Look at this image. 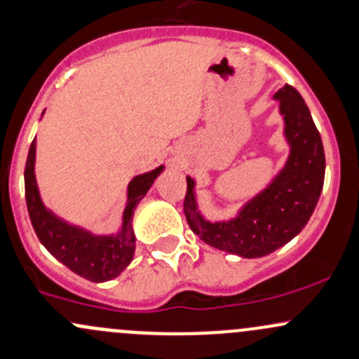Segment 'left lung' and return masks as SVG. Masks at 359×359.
Masks as SVG:
<instances>
[{
  "instance_id": "left-lung-1",
  "label": "left lung",
  "mask_w": 359,
  "mask_h": 359,
  "mask_svg": "<svg viewBox=\"0 0 359 359\" xmlns=\"http://www.w3.org/2000/svg\"><path fill=\"white\" fill-rule=\"evenodd\" d=\"M273 97L284 116L289 158L266 189L248 201L236 218L206 220L196 203L194 179L187 177L184 213L191 230L210 246L241 258H262L294 239L315 211L325 179L322 137L301 94L285 84Z\"/></svg>"
}]
</instances>
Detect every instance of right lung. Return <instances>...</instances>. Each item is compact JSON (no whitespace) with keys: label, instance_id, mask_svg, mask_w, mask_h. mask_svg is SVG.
<instances>
[{"label":"right lung","instance_id":"right-lung-1","mask_svg":"<svg viewBox=\"0 0 359 359\" xmlns=\"http://www.w3.org/2000/svg\"><path fill=\"white\" fill-rule=\"evenodd\" d=\"M34 163L36 139L29 148L24 179L29 217L41 244L74 273L90 282H107L118 277L134 258L135 236L132 230V215L139 201L153 186L154 179L163 172V165L130 180L127 187V205L123 210L122 227L118 232L111 236H94L89 230L62 220L44 206L37 189Z\"/></svg>","mask_w":359,"mask_h":359}]
</instances>
